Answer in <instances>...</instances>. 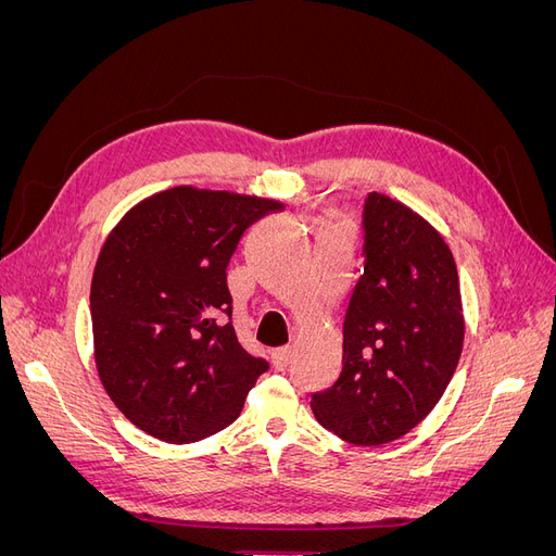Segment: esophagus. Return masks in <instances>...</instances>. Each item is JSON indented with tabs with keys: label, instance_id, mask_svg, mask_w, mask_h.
<instances>
[{
	"label": "esophagus",
	"instance_id": "1",
	"mask_svg": "<svg viewBox=\"0 0 556 556\" xmlns=\"http://www.w3.org/2000/svg\"><path fill=\"white\" fill-rule=\"evenodd\" d=\"M290 359H292V348H278L274 352V366L278 368V371H285V368L290 366Z\"/></svg>",
	"mask_w": 556,
	"mask_h": 556
}]
</instances>
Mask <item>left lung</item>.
I'll return each mask as SVG.
<instances>
[{
    "instance_id": "1",
    "label": "left lung",
    "mask_w": 556,
    "mask_h": 556,
    "mask_svg": "<svg viewBox=\"0 0 556 556\" xmlns=\"http://www.w3.org/2000/svg\"><path fill=\"white\" fill-rule=\"evenodd\" d=\"M364 274L343 323V371L311 399L317 422L352 445H384L433 410L464 345L459 274L422 215L371 192Z\"/></svg>"
}]
</instances>
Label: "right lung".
<instances>
[{
    "mask_svg": "<svg viewBox=\"0 0 556 556\" xmlns=\"http://www.w3.org/2000/svg\"><path fill=\"white\" fill-rule=\"evenodd\" d=\"M276 199L180 185L134 206L99 252L90 290L94 362L131 425L194 443L241 415L268 364L231 325L227 266Z\"/></svg>",
    "mask_w": 556,
    "mask_h": 556,
    "instance_id": "obj_1",
    "label": "right lung"
}]
</instances>
